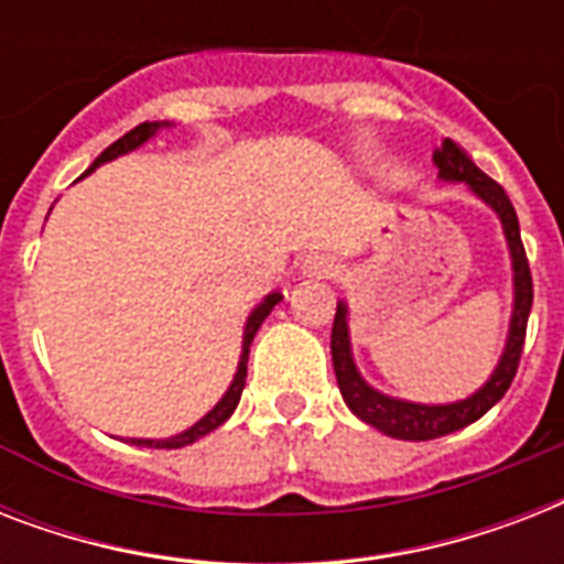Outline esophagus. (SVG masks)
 I'll use <instances>...</instances> for the list:
<instances>
[{"label": "esophagus", "mask_w": 564, "mask_h": 564, "mask_svg": "<svg viewBox=\"0 0 564 564\" xmlns=\"http://www.w3.org/2000/svg\"><path fill=\"white\" fill-rule=\"evenodd\" d=\"M304 274H307V278H330V274H336V263L325 254H313L307 263H304Z\"/></svg>", "instance_id": "obj_1"}]
</instances>
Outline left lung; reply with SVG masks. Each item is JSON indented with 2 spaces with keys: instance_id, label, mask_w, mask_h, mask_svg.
<instances>
[{
  "instance_id": "obj_1",
  "label": "left lung",
  "mask_w": 564,
  "mask_h": 564,
  "mask_svg": "<svg viewBox=\"0 0 564 564\" xmlns=\"http://www.w3.org/2000/svg\"><path fill=\"white\" fill-rule=\"evenodd\" d=\"M433 163L438 166V178L468 184L477 198H482L491 210L498 213L503 234H507L509 257H512L516 301H512V318H509L507 348L500 354L498 369L491 371L489 380L477 392L468 394L465 401L454 403L401 401V398H389V394L377 392L375 386L366 383L357 366H354L351 336H348V307H345L343 301L336 304L330 354H334L336 383H339V392H343L348 410L357 419L366 421V424L386 433V436L406 438V442H427V438L447 436V433L468 427L477 419H482L507 394L509 383H512V377L518 371V362H521L527 318H530V307H533V278H530V263H527L524 242H521V228H518L516 207L509 202V195L503 193L498 181H491L486 172L477 170V163L454 140H445L442 149H436Z\"/></svg>"
}]
</instances>
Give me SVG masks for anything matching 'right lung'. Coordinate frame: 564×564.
I'll list each match as a JSON object with an SVG mask.
<instances>
[{"label": "right lung", "instance_id": "1", "mask_svg": "<svg viewBox=\"0 0 564 564\" xmlns=\"http://www.w3.org/2000/svg\"><path fill=\"white\" fill-rule=\"evenodd\" d=\"M170 122H140L137 128H131L126 137H119L117 143L108 145L105 152L93 161V166L84 175H90L96 166H101V163L113 161V158H119V154H128L134 152V149H140V145L145 143V140H152L154 134H158V128H166ZM283 295L281 292H272V295H265L260 304H257L254 310H251V316H248L246 322V334H242V354H239V366H237V375H234V380H230L228 392L221 394V401L213 406L207 415H204L202 421H195L193 427L184 430V433H178V436H170V438H131V445H140V447H184V445H193L195 438L207 436L210 430H216L219 424H225V421L230 419V412L237 410L239 403V394H242V389H246V375H248V348H251V343H254V334L260 330V325H263V318L269 316L274 310V304L281 301Z\"/></svg>", "mask_w": 564, "mask_h": 564}]
</instances>
